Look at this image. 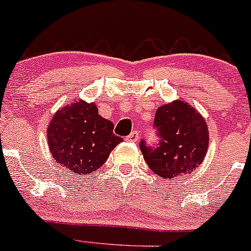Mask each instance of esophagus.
<instances>
[{
    "mask_svg": "<svg viewBox=\"0 0 251 251\" xmlns=\"http://www.w3.org/2000/svg\"><path fill=\"white\" fill-rule=\"evenodd\" d=\"M140 135H139V131L138 130H134L129 134V136L126 138V141H131V143H135V141L139 140Z\"/></svg>",
    "mask_w": 251,
    "mask_h": 251,
    "instance_id": "1",
    "label": "esophagus"
}]
</instances>
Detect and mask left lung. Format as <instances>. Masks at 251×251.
Returning <instances> with one entry per match:
<instances>
[{"label":"left lung","instance_id":"left-lung-1","mask_svg":"<svg viewBox=\"0 0 251 251\" xmlns=\"http://www.w3.org/2000/svg\"><path fill=\"white\" fill-rule=\"evenodd\" d=\"M154 128L159 136L157 147L140 143L145 162L162 179L175 180L191 174L205 158L209 130L205 118L182 100H174L157 108Z\"/></svg>","mask_w":251,"mask_h":251}]
</instances>
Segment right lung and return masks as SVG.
Masks as SVG:
<instances>
[{"label":"right lung","mask_w":251,"mask_h":251,"mask_svg":"<svg viewBox=\"0 0 251 251\" xmlns=\"http://www.w3.org/2000/svg\"><path fill=\"white\" fill-rule=\"evenodd\" d=\"M123 139L113 134V123L98 112L94 102L75 100L59 108L47 128L54 161L71 174H92Z\"/></svg>","instance_id":"obj_1"}]
</instances>
